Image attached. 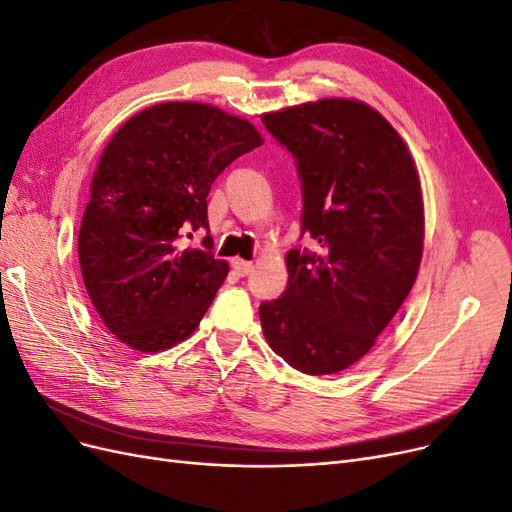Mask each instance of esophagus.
<instances>
[{
    "label": "esophagus",
    "mask_w": 512,
    "mask_h": 512,
    "mask_svg": "<svg viewBox=\"0 0 512 512\" xmlns=\"http://www.w3.org/2000/svg\"><path fill=\"white\" fill-rule=\"evenodd\" d=\"M232 269H235V273H237V275L245 277V275H250V273H252V269H254V262H250V260H243V258H235V260H232Z\"/></svg>",
    "instance_id": "obj_1"
}]
</instances>
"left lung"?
Masks as SVG:
<instances>
[{
  "label": "left lung",
  "mask_w": 512,
  "mask_h": 512,
  "mask_svg": "<svg viewBox=\"0 0 512 512\" xmlns=\"http://www.w3.org/2000/svg\"><path fill=\"white\" fill-rule=\"evenodd\" d=\"M262 123L297 158L303 232L318 243L286 254L288 286L260 305L262 333L288 365L337 374L374 348L416 282L421 177L404 138L361 100L303 102Z\"/></svg>",
  "instance_id": "left-lung-1"
}]
</instances>
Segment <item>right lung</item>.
Here are the masks:
<instances>
[{
	"label": "right lung",
	"mask_w": 512,
	"mask_h": 512,
	"mask_svg": "<svg viewBox=\"0 0 512 512\" xmlns=\"http://www.w3.org/2000/svg\"><path fill=\"white\" fill-rule=\"evenodd\" d=\"M262 145L252 121L203 102H160L106 143L79 230L81 273L104 327L138 352L188 339L228 275L207 228L211 183Z\"/></svg>",
	"instance_id": "add662e5"
}]
</instances>
